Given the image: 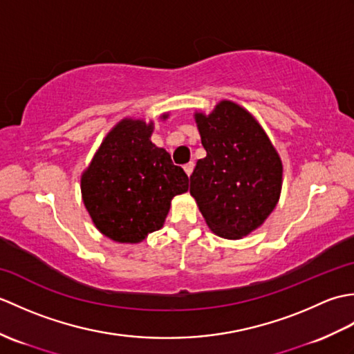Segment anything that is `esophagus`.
Wrapping results in <instances>:
<instances>
[{
	"mask_svg": "<svg viewBox=\"0 0 354 354\" xmlns=\"http://www.w3.org/2000/svg\"><path fill=\"white\" fill-rule=\"evenodd\" d=\"M193 169H194V164H193V162H189V164H185V165H184V170H185V173H187V176H190V175H192Z\"/></svg>",
	"mask_w": 354,
	"mask_h": 354,
	"instance_id": "34e87169",
	"label": "esophagus"
}]
</instances>
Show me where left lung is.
Returning <instances> with one entry per match:
<instances>
[{"instance_id":"left-lung-1","label":"left lung","mask_w":354,"mask_h":354,"mask_svg":"<svg viewBox=\"0 0 354 354\" xmlns=\"http://www.w3.org/2000/svg\"><path fill=\"white\" fill-rule=\"evenodd\" d=\"M207 156L190 176V194L214 234L237 240L268 219L280 199L283 164L266 132L237 103L194 114Z\"/></svg>"}]
</instances>
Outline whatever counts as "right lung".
I'll use <instances>...</instances> for the list:
<instances>
[{"label":"right lung","mask_w":354,"mask_h":354,"mask_svg":"<svg viewBox=\"0 0 354 354\" xmlns=\"http://www.w3.org/2000/svg\"><path fill=\"white\" fill-rule=\"evenodd\" d=\"M152 132V122L122 120L104 137L80 179L95 228L120 243H140L160 230L173 196L189 190V176L150 141Z\"/></svg>","instance_id":"obj_1"}]
</instances>
